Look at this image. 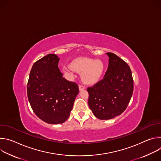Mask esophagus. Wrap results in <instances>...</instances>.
<instances>
[{
	"label": "esophagus",
	"instance_id": "obj_1",
	"mask_svg": "<svg viewBox=\"0 0 161 161\" xmlns=\"http://www.w3.org/2000/svg\"><path fill=\"white\" fill-rule=\"evenodd\" d=\"M79 89H80V91H81V90H83L85 89V86H83V85H79Z\"/></svg>",
	"mask_w": 161,
	"mask_h": 161
}]
</instances>
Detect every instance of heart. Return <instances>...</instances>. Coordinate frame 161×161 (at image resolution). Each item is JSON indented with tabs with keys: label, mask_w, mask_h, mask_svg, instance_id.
<instances>
[{
	"label": "heart",
	"mask_w": 161,
	"mask_h": 161,
	"mask_svg": "<svg viewBox=\"0 0 161 161\" xmlns=\"http://www.w3.org/2000/svg\"><path fill=\"white\" fill-rule=\"evenodd\" d=\"M71 65H67L63 68L65 72L73 73L74 69L82 73V78L85 83L92 84L97 81L101 77L104 71V64L101 60L92 58L81 57L73 60Z\"/></svg>",
	"instance_id": "obj_1"
}]
</instances>
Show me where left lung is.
Wrapping results in <instances>:
<instances>
[{
	"instance_id": "8db88e82",
	"label": "left lung",
	"mask_w": 161,
	"mask_h": 161,
	"mask_svg": "<svg viewBox=\"0 0 161 161\" xmlns=\"http://www.w3.org/2000/svg\"><path fill=\"white\" fill-rule=\"evenodd\" d=\"M106 54L109 64L105 75L87 88L88 106L101 120L111 119L122 114L127 107L134 89L130 67L115 54Z\"/></svg>"
}]
</instances>
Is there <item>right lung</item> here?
Instances as JSON below:
<instances>
[{"label": "right lung", "mask_w": 161, "mask_h": 161, "mask_svg": "<svg viewBox=\"0 0 161 161\" xmlns=\"http://www.w3.org/2000/svg\"><path fill=\"white\" fill-rule=\"evenodd\" d=\"M59 60L57 55L48 54L36 61L27 83L32 109L41 120L50 124H62L69 119L79 92L77 83L62 77Z\"/></svg>", "instance_id": "obj_1"}]
</instances>
